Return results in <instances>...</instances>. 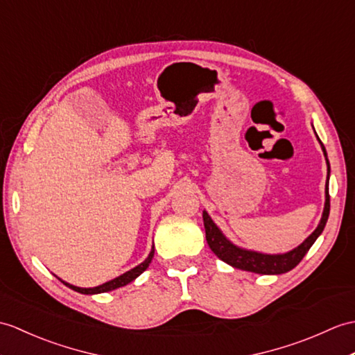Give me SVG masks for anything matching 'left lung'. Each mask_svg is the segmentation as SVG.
I'll list each match as a JSON object with an SVG mask.
<instances>
[{
    "instance_id": "left-lung-1",
    "label": "left lung",
    "mask_w": 355,
    "mask_h": 355,
    "mask_svg": "<svg viewBox=\"0 0 355 355\" xmlns=\"http://www.w3.org/2000/svg\"><path fill=\"white\" fill-rule=\"evenodd\" d=\"M322 151L327 159V151L324 145H322ZM327 164H328V174H329L328 159H327ZM328 215H329V193H328V180H327L325 207L322 213V219H320L318 228L298 246V248H295L291 252L278 254V255L260 254V252L237 248V246H234L224 234L220 233V230L215 225V222L211 220L207 211H202V219H204V228H205V239H207L210 250L215 252L222 261L228 263V265L233 268L255 272V274L277 275V274H284V272L292 270L304 259V255H306L307 251L311 248V245L315 243L319 234L324 232V227L328 220Z\"/></svg>"
}]
</instances>
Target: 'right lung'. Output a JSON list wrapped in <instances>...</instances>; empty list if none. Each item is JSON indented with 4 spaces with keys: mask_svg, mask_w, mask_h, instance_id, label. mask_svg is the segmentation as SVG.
<instances>
[{
    "mask_svg": "<svg viewBox=\"0 0 355 355\" xmlns=\"http://www.w3.org/2000/svg\"><path fill=\"white\" fill-rule=\"evenodd\" d=\"M153 257H154V246H153V250H151L150 255H148V259H146L144 263H140L139 266H136V268H133L131 270L125 272V274L119 275L118 278L112 279V282H107V283H104V284H101V286H98V287H92V289H81V287L72 286V284H68V283H64V282H62V283H63L64 286H68L69 289L76 291V292H80V293H85V295H94V293L110 292V291L118 289V287L125 286V284H128V283L133 282V279H136L140 274H142V272H144L148 266H150V263H151Z\"/></svg>",
    "mask_w": 355,
    "mask_h": 355,
    "instance_id": "right-lung-1",
    "label": "right lung"
}]
</instances>
